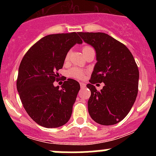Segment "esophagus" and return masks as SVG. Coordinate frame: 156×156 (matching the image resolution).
I'll return each instance as SVG.
<instances>
[{"instance_id": "1", "label": "esophagus", "mask_w": 156, "mask_h": 156, "mask_svg": "<svg viewBox=\"0 0 156 156\" xmlns=\"http://www.w3.org/2000/svg\"><path fill=\"white\" fill-rule=\"evenodd\" d=\"M80 84L81 88L85 87V86H86V84H85V83H83V82H80Z\"/></svg>"}]
</instances>
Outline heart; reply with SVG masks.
Listing matches in <instances>:
<instances>
[{
    "label": "heart",
    "mask_w": 156,
    "mask_h": 156,
    "mask_svg": "<svg viewBox=\"0 0 156 156\" xmlns=\"http://www.w3.org/2000/svg\"><path fill=\"white\" fill-rule=\"evenodd\" d=\"M89 48H90L88 46L83 47V51L87 50V49H89ZM68 57H69V55H67L66 57V59L68 58ZM68 74L70 77H72V78H75V79H79V80L83 79V76H84V73H83V71L77 68L70 69L69 70Z\"/></svg>",
    "instance_id": "heart-1"
}]
</instances>
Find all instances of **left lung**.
Here are the masks:
<instances>
[{"mask_svg":"<svg viewBox=\"0 0 156 156\" xmlns=\"http://www.w3.org/2000/svg\"><path fill=\"white\" fill-rule=\"evenodd\" d=\"M85 43L94 48L97 62L90 83L91 92L88 112L94 121L109 126L120 122L134 104L138 91L139 71L129 49L104 33H78ZM104 82L98 92L93 86Z\"/></svg>","mask_w":156,"mask_h":156,"instance_id":"1","label":"left lung"}]
</instances>
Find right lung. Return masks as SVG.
I'll use <instances>...</instances> for the list:
<instances>
[{
  "instance_id": "right-lung-1",
  "label": "right lung",
  "mask_w": 156,
  "mask_h": 156,
  "mask_svg": "<svg viewBox=\"0 0 156 156\" xmlns=\"http://www.w3.org/2000/svg\"><path fill=\"white\" fill-rule=\"evenodd\" d=\"M82 43L75 32L51 34L37 41L23 57L17 90L25 110L37 124L56 128L69 120L80 83L68 79L59 88L53 83L59 76L57 71L62 68L69 51Z\"/></svg>"
}]
</instances>
